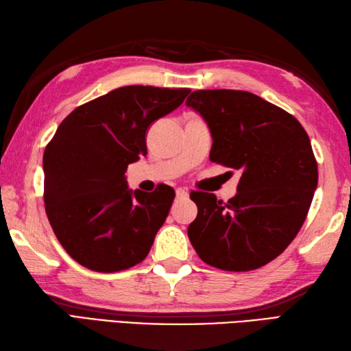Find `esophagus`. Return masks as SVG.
<instances>
[{
	"label": "esophagus",
	"mask_w": 351,
	"mask_h": 351,
	"mask_svg": "<svg viewBox=\"0 0 351 351\" xmlns=\"http://www.w3.org/2000/svg\"><path fill=\"white\" fill-rule=\"evenodd\" d=\"M176 197H178V199H187V197H189V193H187V190H184V189H176Z\"/></svg>",
	"instance_id": "34e87169"
}]
</instances>
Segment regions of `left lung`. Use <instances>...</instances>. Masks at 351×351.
Wrapping results in <instances>:
<instances>
[{"instance_id":"obj_1","label":"left lung","mask_w":351,"mask_h":351,"mask_svg":"<svg viewBox=\"0 0 351 351\" xmlns=\"http://www.w3.org/2000/svg\"><path fill=\"white\" fill-rule=\"evenodd\" d=\"M185 104L210 126V160L243 171L228 204L191 193L190 241L220 270H255L278 258L306 219L318 184L311 140L294 116L250 92L196 90Z\"/></svg>"}]
</instances>
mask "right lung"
Listing matches in <instances>:
<instances>
[{
  "mask_svg": "<svg viewBox=\"0 0 351 351\" xmlns=\"http://www.w3.org/2000/svg\"><path fill=\"white\" fill-rule=\"evenodd\" d=\"M190 88L125 86L77 107L43 154V200L51 228L72 259L114 273L141 263L166 221L175 190L128 189V164L147 154L146 132Z\"/></svg>",
  "mask_w": 351,
  "mask_h": 351,
  "instance_id": "1",
  "label": "right lung"
}]
</instances>
